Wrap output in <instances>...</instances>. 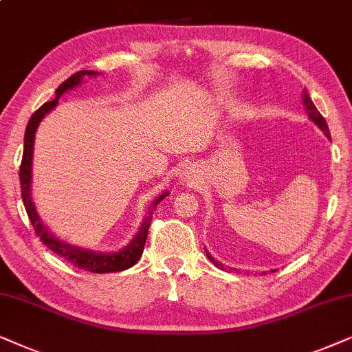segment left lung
I'll return each instance as SVG.
<instances>
[{
    "mask_svg": "<svg viewBox=\"0 0 352 352\" xmlns=\"http://www.w3.org/2000/svg\"><path fill=\"white\" fill-rule=\"evenodd\" d=\"M302 102H304V107H306V111H307V114H309V117H311V119L316 122V124L318 125V129L322 130L323 133L327 135V137L330 138V130H329V125H327V122H325V119H323V116L320 114V112L317 111V107L314 106V102H312V100H311V96H309V93H307V90H304L302 91ZM206 256L209 257V261L212 262V264L215 265V267H219V269H225V267L220 264L219 261H215L212 256L209 254L208 251H206Z\"/></svg>",
    "mask_w": 352,
    "mask_h": 352,
    "instance_id": "obj_1",
    "label": "left lung"
}]
</instances>
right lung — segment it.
<instances>
[{
  "label": "right lung",
  "instance_id": "right-lung-1",
  "mask_svg": "<svg viewBox=\"0 0 352 352\" xmlns=\"http://www.w3.org/2000/svg\"><path fill=\"white\" fill-rule=\"evenodd\" d=\"M96 74L98 72H93V70H78V72H75L72 77H69L67 80L63 82L58 87V90H56V98L53 101L45 102L43 106L38 107V109L34 112V116L30 117L29 124H27L25 137H23V154H22L19 177H21L22 201H23V206H25L27 215H29L30 222L35 228V233L40 236V240L43 241V245L48 246L50 250L54 251L58 256L64 257L65 261H69L70 264L78 267V269L93 272V274H107V272H120V270L130 269V267L137 264L138 259L143 254L144 243H146V236H148V228L149 225H151V219H153L151 215H148V217L144 219V222L142 225V228H140V232L137 233V236L130 241V245L127 248H124V250L117 252H95V251L80 250V248L65 245L64 241L56 240V238L46 230L45 225L41 223L38 214H36L35 210V206L32 203V198H30L32 154H34V140H35L36 127H38L41 119H43V117L48 114L56 104H58L59 96L63 95L64 91L77 87L85 75H96ZM166 196L167 193L159 196V198L153 203V208H156L157 203H161Z\"/></svg>",
  "mask_w": 352,
  "mask_h": 352
}]
</instances>
